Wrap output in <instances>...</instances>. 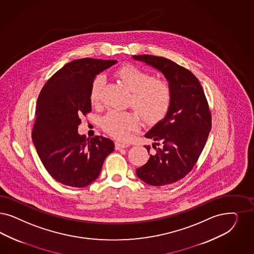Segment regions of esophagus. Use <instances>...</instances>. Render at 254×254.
Returning a JSON list of instances; mask_svg holds the SVG:
<instances>
[{
    "label": "esophagus",
    "mask_w": 254,
    "mask_h": 254,
    "mask_svg": "<svg viewBox=\"0 0 254 254\" xmlns=\"http://www.w3.org/2000/svg\"><path fill=\"white\" fill-rule=\"evenodd\" d=\"M128 146H129L128 143L122 142V141H115V149H116V150L127 148V147H128Z\"/></svg>",
    "instance_id": "34e87169"
}]
</instances>
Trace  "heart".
<instances>
[{"label": "heart", "instance_id": "1", "mask_svg": "<svg viewBox=\"0 0 254 254\" xmlns=\"http://www.w3.org/2000/svg\"><path fill=\"white\" fill-rule=\"evenodd\" d=\"M117 77L131 91L129 103L144 122L156 124L166 116L172 103V90L167 81L154 78L148 71L135 65L123 66L117 71ZM106 79L103 74L94 79L90 89V99L93 104L100 102ZM101 127L114 138L126 140L132 131L139 128L140 118L133 112L112 110L102 118Z\"/></svg>", "mask_w": 254, "mask_h": 254}]
</instances>
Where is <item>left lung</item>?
<instances>
[{
	"instance_id": "1",
	"label": "left lung",
	"mask_w": 254,
	"mask_h": 254,
	"mask_svg": "<svg viewBox=\"0 0 254 254\" xmlns=\"http://www.w3.org/2000/svg\"><path fill=\"white\" fill-rule=\"evenodd\" d=\"M159 70L172 90V103L164 119L145 137L156 149L148 161L136 170L151 186L173 184L188 175L197 162L211 130V113L201 83L192 72L163 57L133 55ZM150 151V146H145Z\"/></svg>"
}]
</instances>
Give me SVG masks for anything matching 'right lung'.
Segmentation results:
<instances>
[{
	"label": "right lung",
	"mask_w": 254,
	"mask_h": 254,
	"mask_svg": "<svg viewBox=\"0 0 254 254\" xmlns=\"http://www.w3.org/2000/svg\"><path fill=\"white\" fill-rule=\"evenodd\" d=\"M115 60L83 58L53 74L36 104L32 139L48 173L59 183L83 188L100 174L114 141L103 136L79 135L80 116L92 111L90 89L96 75Z\"/></svg>",
	"instance_id": "1"
}]
</instances>
